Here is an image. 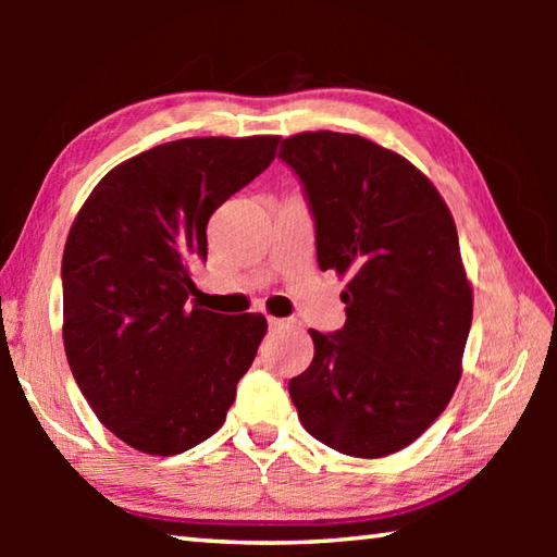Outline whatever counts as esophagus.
Here are the masks:
<instances>
[{
  "mask_svg": "<svg viewBox=\"0 0 557 557\" xmlns=\"http://www.w3.org/2000/svg\"><path fill=\"white\" fill-rule=\"evenodd\" d=\"M297 326V319H277V317H270V329H275V332H282V329H295Z\"/></svg>",
  "mask_w": 557,
  "mask_h": 557,
  "instance_id": "34e87169",
  "label": "esophagus"
}]
</instances>
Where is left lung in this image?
Listing matches in <instances>:
<instances>
[{
  "label": "left lung",
  "instance_id": "obj_1",
  "mask_svg": "<svg viewBox=\"0 0 557 557\" xmlns=\"http://www.w3.org/2000/svg\"><path fill=\"white\" fill-rule=\"evenodd\" d=\"M280 159L305 186L319 268L348 277L346 324L309 329L314 358L289 398L326 447L393 455L440 418L461 375L474 307L455 219L425 174L371 139L301 132Z\"/></svg>",
  "mask_w": 557,
  "mask_h": 557
}]
</instances>
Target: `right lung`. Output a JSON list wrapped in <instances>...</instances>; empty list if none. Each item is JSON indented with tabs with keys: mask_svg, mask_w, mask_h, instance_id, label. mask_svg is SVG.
<instances>
[{
	"mask_svg": "<svg viewBox=\"0 0 557 557\" xmlns=\"http://www.w3.org/2000/svg\"><path fill=\"white\" fill-rule=\"evenodd\" d=\"M280 137H186L100 178L63 250V346L92 412L145 455L172 457L225 422L268 322L188 305L206 225L265 172Z\"/></svg>",
	"mask_w": 557,
	"mask_h": 557,
	"instance_id": "1",
	"label": "right lung"
}]
</instances>
